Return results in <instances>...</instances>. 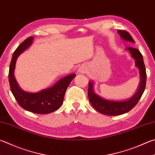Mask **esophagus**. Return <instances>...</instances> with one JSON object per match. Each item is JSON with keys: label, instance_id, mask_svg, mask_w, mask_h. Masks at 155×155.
<instances>
[{"label": "esophagus", "instance_id": "esophagus-1", "mask_svg": "<svg viewBox=\"0 0 155 155\" xmlns=\"http://www.w3.org/2000/svg\"><path fill=\"white\" fill-rule=\"evenodd\" d=\"M78 72H79V73H85V67L81 66L80 68L78 69Z\"/></svg>", "mask_w": 155, "mask_h": 155}]
</instances>
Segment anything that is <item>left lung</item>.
Masks as SVG:
<instances>
[{
	"label": "left lung",
	"instance_id": "8db88e82",
	"mask_svg": "<svg viewBox=\"0 0 155 155\" xmlns=\"http://www.w3.org/2000/svg\"><path fill=\"white\" fill-rule=\"evenodd\" d=\"M118 33H119V35L123 40L130 42V43H135L130 34L127 32V31L118 30ZM126 50H127L130 53L131 57L135 60L136 66L139 69L140 83L138 89H137L136 94L129 99L123 101L108 100L101 97L97 94H95L94 90V83L90 81L89 83L88 88V96L89 102L97 112L102 114L110 115V116H117V115H120L126 113V112L131 110L137 104L145 90L146 72L142 53L137 49L131 47H127Z\"/></svg>",
	"mask_w": 155,
	"mask_h": 155
}]
</instances>
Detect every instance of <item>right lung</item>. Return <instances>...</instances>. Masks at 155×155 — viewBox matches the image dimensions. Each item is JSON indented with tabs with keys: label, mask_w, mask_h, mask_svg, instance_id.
Instances as JSON below:
<instances>
[{
	"label": "right lung",
	"mask_w": 155,
	"mask_h": 155,
	"mask_svg": "<svg viewBox=\"0 0 155 155\" xmlns=\"http://www.w3.org/2000/svg\"><path fill=\"white\" fill-rule=\"evenodd\" d=\"M33 38L32 36L26 38L13 53L9 71L10 88L13 96L21 108L34 113L48 114L58 110L62 104L66 89L76 74L66 76L58 81L54 85L37 93L22 90L14 77L15 63L18 56L32 45Z\"/></svg>",
	"instance_id": "obj_1"
}]
</instances>
